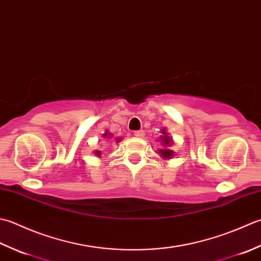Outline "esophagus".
Returning <instances> with one entry per match:
<instances>
[{
  "label": "esophagus",
  "mask_w": 261,
  "mask_h": 261,
  "mask_svg": "<svg viewBox=\"0 0 261 261\" xmlns=\"http://www.w3.org/2000/svg\"><path fill=\"white\" fill-rule=\"evenodd\" d=\"M144 135H145V132L144 130H135L134 132V136L135 137H144Z\"/></svg>",
  "instance_id": "1"
}]
</instances>
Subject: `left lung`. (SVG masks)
<instances>
[{
  "label": "left lung",
  "instance_id": "left-lung-1",
  "mask_svg": "<svg viewBox=\"0 0 261 261\" xmlns=\"http://www.w3.org/2000/svg\"><path fill=\"white\" fill-rule=\"evenodd\" d=\"M161 135L159 137V141H160L162 147L159 148L158 153L164 160H170L175 155V152L173 150H171V146L174 144L173 138L170 136V134L168 133L167 128H162L161 129Z\"/></svg>",
  "mask_w": 261,
  "mask_h": 261
}]
</instances>
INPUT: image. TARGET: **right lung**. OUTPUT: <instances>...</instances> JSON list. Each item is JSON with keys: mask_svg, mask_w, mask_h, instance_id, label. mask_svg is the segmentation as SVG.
Listing matches in <instances>:
<instances>
[{"mask_svg": "<svg viewBox=\"0 0 261 261\" xmlns=\"http://www.w3.org/2000/svg\"><path fill=\"white\" fill-rule=\"evenodd\" d=\"M102 138L105 140V142H109V141H115L116 143H119L121 141V137H114V134L113 133H110L108 129H106L105 133L102 134ZM93 154L97 158L101 159L102 156H101V154H102V151H99V150H94L93 151Z\"/></svg>", "mask_w": 261, "mask_h": 261, "instance_id": "right-lung-1", "label": "right lung"}]
</instances>
